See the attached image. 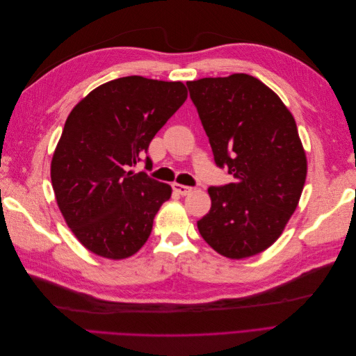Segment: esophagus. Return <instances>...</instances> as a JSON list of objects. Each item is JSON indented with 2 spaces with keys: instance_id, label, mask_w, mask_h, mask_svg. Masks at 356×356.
I'll return each instance as SVG.
<instances>
[{
  "instance_id": "esophagus-1",
  "label": "esophagus",
  "mask_w": 356,
  "mask_h": 356,
  "mask_svg": "<svg viewBox=\"0 0 356 356\" xmlns=\"http://www.w3.org/2000/svg\"><path fill=\"white\" fill-rule=\"evenodd\" d=\"M172 188H174V191L178 193V195H181V196H187V195H190V193H191V187L178 184V182H175V184H172Z\"/></svg>"
}]
</instances>
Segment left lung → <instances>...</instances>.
Masks as SVG:
<instances>
[{
    "label": "left lung",
    "mask_w": 356,
    "mask_h": 356,
    "mask_svg": "<svg viewBox=\"0 0 356 356\" xmlns=\"http://www.w3.org/2000/svg\"><path fill=\"white\" fill-rule=\"evenodd\" d=\"M215 163L233 182L211 187L197 229L213 251L241 260L266 251L285 230L307 175L306 152L281 98L248 74L187 81Z\"/></svg>",
    "instance_id": "obj_1"
}]
</instances>
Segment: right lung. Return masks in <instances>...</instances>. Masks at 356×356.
Returning <instances> with one entry per match:
<instances>
[{
	"mask_svg": "<svg viewBox=\"0 0 356 356\" xmlns=\"http://www.w3.org/2000/svg\"><path fill=\"white\" fill-rule=\"evenodd\" d=\"M186 99L184 83L131 75L98 86L71 110L50 178L62 217L86 250L123 260L147 242L172 188L127 169Z\"/></svg>",
	"mask_w": 356,
	"mask_h": 356,
	"instance_id": "right-lung-1",
	"label": "right lung"
}]
</instances>
